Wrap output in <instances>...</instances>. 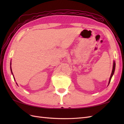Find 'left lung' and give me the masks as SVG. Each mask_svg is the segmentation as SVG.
<instances>
[{"instance_id":"left-lung-1","label":"left lung","mask_w":124,"mask_h":124,"mask_svg":"<svg viewBox=\"0 0 124 124\" xmlns=\"http://www.w3.org/2000/svg\"><path fill=\"white\" fill-rule=\"evenodd\" d=\"M115 66H116V63L115 61L114 62V65H113V69H112V73H111V76H110V79H109V84H110V81H111V79L113 75H114V72H115Z\"/></svg>"}]
</instances>
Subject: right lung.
Returning <instances> with one entry per match:
<instances>
[{
	"label": "right lung",
	"instance_id": "obj_1",
	"mask_svg": "<svg viewBox=\"0 0 124 124\" xmlns=\"http://www.w3.org/2000/svg\"><path fill=\"white\" fill-rule=\"evenodd\" d=\"M10 65H11V63H10ZM10 70H11V71H12V73H13V72H12V69H11V68H10Z\"/></svg>",
	"mask_w": 124,
	"mask_h": 124
}]
</instances>
